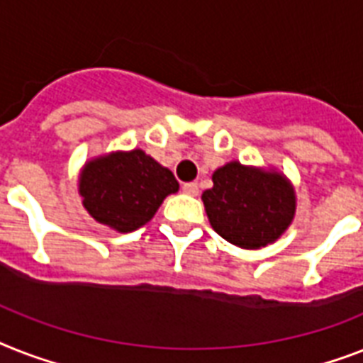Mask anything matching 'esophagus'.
Returning a JSON list of instances; mask_svg holds the SVG:
<instances>
[{
	"instance_id": "34e87169",
	"label": "esophagus",
	"mask_w": 363,
	"mask_h": 363,
	"mask_svg": "<svg viewBox=\"0 0 363 363\" xmlns=\"http://www.w3.org/2000/svg\"><path fill=\"white\" fill-rule=\"evenodd\" d=\"M182 191H184L186 196L196 197L197 194H199V186H197V182H186V184H182Z\"/></svg>"
}]
</instances>
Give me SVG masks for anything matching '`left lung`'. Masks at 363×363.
I'll return each instance as SVG.
<instances>
[{
  "mask_svg": "<svg viewBox=\"0 0 363 363\" xmlns=\"http://www.w3.org/2000/svg\"><path fill=\"white\" fill-rule=\"evenodd\" d=\"M201 199L212 229L244 250L276 242L296 214V191L284 173L238 160L212 173V188Z\"/></svg>",
  "mask_w": 363,
  "mask_h": 363,
  "instance_id": "left-lung-1",
  "label": "left lung"
}]
</instances>
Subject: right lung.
Listing matches in <instances>:
<instances>
[{"label": "right lung", "mask_w": 363, "mask_h": 363, "mask_svg": "<svg viewBox=\"0 0 363 363\" xmlns=\"http://www.w3.org/2000/svg\"><path fill=\"white\" fill-rule=\"evenodd\" d=\"M175 191L179 182L173 173L141 149L95 156L85 162L78 177L85 211L117 233L143 228Z\"/></svg>", "instance_id": "add662e5"}]
</instances>
